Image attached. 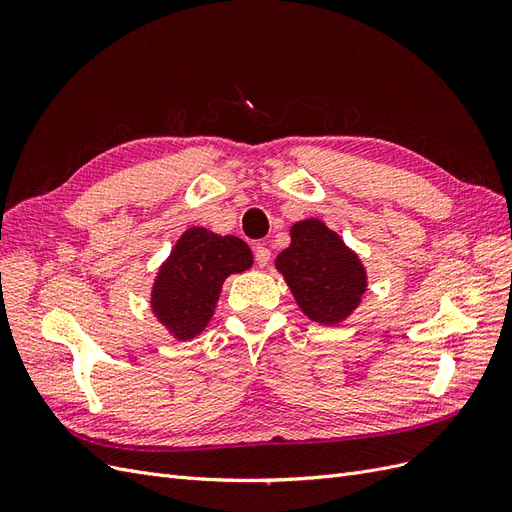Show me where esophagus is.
Listing matches in <instances>:
<instances>
[{"mask_svg":"<svg viewBox=\"0 0 512 512\" xmlns=\"http://www.w3.org/2000/svg\"><path fill=\"white\" fill-rule=\"evenodd\" d=\"M254 260H256L258 267H267L269 262H271V250H269V247L256 245L254 247Z\"/></svg>","mask_w":512,"mask_h":512,"instance_id":"34e87169","label":"esophagus"}]
</instances>
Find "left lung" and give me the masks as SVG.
<instances>
[{
    "instance_id": "8db88e82",
    "label": "left lung",
    "mask_w": 512,
    "mask_h": 512,
    "mask_svg": "<svg viewBox=\"0 0 512 512\" xmlns=\"http://www.w3.org/2000/svg\"><path fill=\"white\" fill-rule=\"evenodd\" d=\"M292 243L277 256L303 314L320 324L344 320L365 292L363 265L333 230L318 220H305L290 230Z\"/></svg>"
}]
</instances>
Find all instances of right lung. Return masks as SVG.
Listing matches in <instances>:
<instances>
[{"mask_svg":"<svg viewBox=\"0 0 512 512\" xmlns=\"http://www.w3.org/2000/svg\"><path fill=\"white\" fill-rule=\"evenodd\" d=\"M250 267L252 252L241 239L190 228L153 286V312L175 337L190 339L207 327L226 277Z\"/></svg>","mask_w":512,"mask_h":512,"instance_id":"obj_1","label":"right lung"}]
</instances>
